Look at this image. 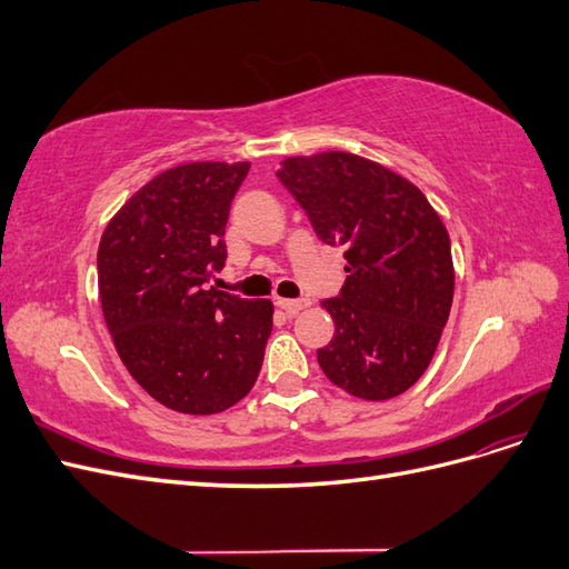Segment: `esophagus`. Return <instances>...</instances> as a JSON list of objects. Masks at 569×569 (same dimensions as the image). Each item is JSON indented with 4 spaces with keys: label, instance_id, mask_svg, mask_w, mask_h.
<instances>
[{
    "label": "esophagus",
    "instance_id": "esophagus-1",
    "mask_svg": "<svg viewBox=\"0 0 569 569\" xmlns=\"http://www.w3.org/2000/svg\"><path fill=\"white\" fill-rule=\"evenodd\" d=\"M274 303H278L289 316H295V313L303 311V308L311 306V299H278Z\"/></svg>",
    "mask_w": 569,
    "mask_h": 569
}]
</instances>
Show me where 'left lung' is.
Returning a JSON list of instances; mask_svg holds the SVG:
<instances>
[{
	"mask_svg": "<svg viewBox=\"0 0 569 569\" xmlns=\"http://www.w3.org/2000/svg\"><path fill=\"white\" fill-rule=\"evenodd\" d=\"M278 178L347 258L339 297L322 301L335 320L322 372L358 399H393L420 380L449 320V232L416 184L356 153L291 157Z\"/></svg>",
	"mask_w": 569,
	"mask_h": 569,
	"instance_id": "left-lung-1",
	"label": "left lung"
}]
</instances>
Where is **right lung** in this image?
<instances>
[{"instance_id":"obj_1","label":"right lung","mask_w":569,"mask_h":569,"mask_svg":"<svg viewBox=\"0 0 569 569\" xmlns=\"http://www.w3.org/2000/svg\"><path fill=\"white\" fill-rule=\"evenodd\" d=\"M249 163H182L134 192L101 234L99 299L116 351L151 399L187 416L242 401L263 366L272 303L209 287L228 258Z\"/></svg>"}]
</instances>
